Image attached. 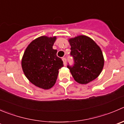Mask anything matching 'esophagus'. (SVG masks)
I'll return each instance as SVG.
<instances>
[{"label":"esophagus","mask_w":124,"mask_h":124,"mask_svg":"<svg viewBox=\"0 0 124 124\" xmlns=\"http://www.w3.org/2000/svg\"><path fill=\"white\" fill-rule=\"evenodd\" d=\"M62 61H63L64 65H67V59H66L65 57H63V58H62Z\"/></svg>","instance_id":"esophagus-1"}]
</instances>
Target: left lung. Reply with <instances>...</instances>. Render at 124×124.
I'll list each match as a JSON object with an SVG mask.
<instances>
[{"label":"left lung","mask_w":124,"mask_h":124,"mask_svg":"<svg viewBox=\"0 0 124 124\" xmlns=\"http://www.w3.org/2000/svg\"><path fill=\"white\" fill-rule=\"evenodd\" d=\"M68 41L74 64L68 65L67 68L74 80L81 84L94 80L101 74L104 65L100 47L93 39L84 35L70 39Z\"/></svg>","instance_id":"8db88e82"}]
</instances>
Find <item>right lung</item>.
Here are the masks:
<instances>
[{
    "label": "right lung",
    "instance_id": "add662e5",
    "mask_svg": "<svg viewBox=\"0 0 124 124\" xmlns=\"http://www.w3.org/2000/svg\"><path fill=\"white\" fill-rule=\"evenodd\" d=\"M56 37L41 36L28 45L22 59L25 76L33 84L48 90L56 83L63 61L53 48Z\"/></svg>",
    "mask_w": 124,
    "mask_h": 124
}]
</instances>
